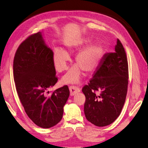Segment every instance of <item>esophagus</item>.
Segmentation results:
<instances>
[{
    "label": "esophagus",
    "mask_w": 148,
    "mask_h": 148,
    "mask_svg": "<svg viewBox=\"0 0 148 148\" xmlns=\"http://www.w3.org/2000/svg\"><path fill=\"white\" fill-rule=\"evenodd\" d=\"M70 89V95H76L77 93H79L80 91V90L78 88L77 86H70L69 87Z\"/></svg>",
    "instance_id": "esophagus-1"
}]
</instances>
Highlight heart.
Instances as JSON below:
<instances>
[{
	"label": "heart",
	"instance_id": "obj_1",
	"mask_svg": "<svg viewBox=\"0 0 148 148\" xmlns=\"http://www.w3.org/2000/svg\"><path fill=\"white\" fill-rule=\"evenodd\" d=\"M82 45L70 46L66 51L60 49H55L53 53V61L58 72H62L68 69L70 57L68 53L72 50L82 47ZM104 55V48L101 44L93 43L87 47L77 54L75 62L77 65L70 69L62 79V83H78L82 76V70L91 73L97 69Z\"/></svg>",
	"mask_w": 148,
	"mask_h": 148
}]
</instances>
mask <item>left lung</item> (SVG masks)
Wrapping results in <instances>:
<instances>
[{"label":"left lung","mask_w":148,"mask_h":148,"mask_svg":"<svg viewBox=\"0 0 148 148\" xmlns=\"http://www.w3.org/2000/svg\"><path fill=\"white\" fill-rule=\"evenodd\" d=\"M114 51L103 56L90 82L82 88L86 118L97 126L109 125L118 118L127 93L128 60L119 39Z\"/></svg>","instance_id":"8db88e82"}]
</instances>
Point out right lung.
I'll return each mask as SVG.
<instances>
[{"label":"right lung","instance_id":"add662e5","mask_svg":"<svg viewBox=\"0 0 148 148\" xmlns=\"http://www.w3.org/2000/svg\"><path fill=\"white\" fill-rule=\"evenodd\" d=\"M13 73L18 97L28 117L43 128L59 123L70 91L64 86L49 94L48 90L55 85L58 78L53 52L45 43L41 32L29 36L18 47Z\"/></svg>","mask_w":148,"mask_h":148}]
</instances>
